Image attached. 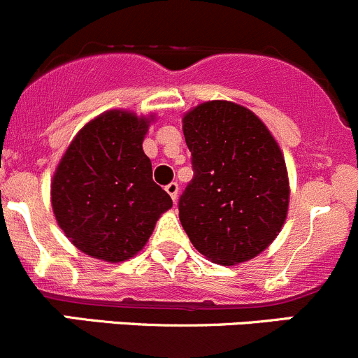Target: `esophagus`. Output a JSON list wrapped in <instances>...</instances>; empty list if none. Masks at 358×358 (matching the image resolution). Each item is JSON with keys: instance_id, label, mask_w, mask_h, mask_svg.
<instances>
[{"instance_id": "esophagus-1", "label": "esophagus", "mask_w": 358, "mask_h": 358, "mask_svg": "<svg viewBox=\"0 0 358 358\" xmlns=\"http://www.w3.org/2000/svg\"><path fill=\"white\" fill-rule=\"evenodd\" d=\"M165 191H167V193L171 194L172 200L178 201V196H179V184H178V182L167 184V187H165Z\"/></svg>"}]
</instances>
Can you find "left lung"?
Listing matches in <instances>:
<instances>
[{
  "label": "left lung",
  "instance_id": "8db88e82",
  "mask_svg": "<svg viewBox=\"0 0 358 358\" xmlns=\"http://www.w3.org/2000/svg\"><path fill=\"white\" fill-rule=\"evenodd\" d=\"M194 178L179 200L191 243L212 263L233 266L268 249L289 210L284 153L250 109L208 101L182 116Z\"/></svg>",
  "mask_w": 358,
  "mask_h": 358
}]
</instances>
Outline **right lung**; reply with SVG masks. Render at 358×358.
<instances>
[{
  "instance_id": "right-lung-1",
  "label": "right lung",
  "mask_w": 358,
  "mask_h": 358,
  "mask_svg": "<svg viewBox=\"0 0 358 358\" xmlns=\"http://www.w3.org/2000/svg\"><path fill=\"white\" fill-rule=\"evenodd\" d=\"M155 115L109 109L81 127L50 186L59 228L78 250L122 263L144 249L172 198L153 180L143 143Z\"/></svg>"
}]
</instances>
